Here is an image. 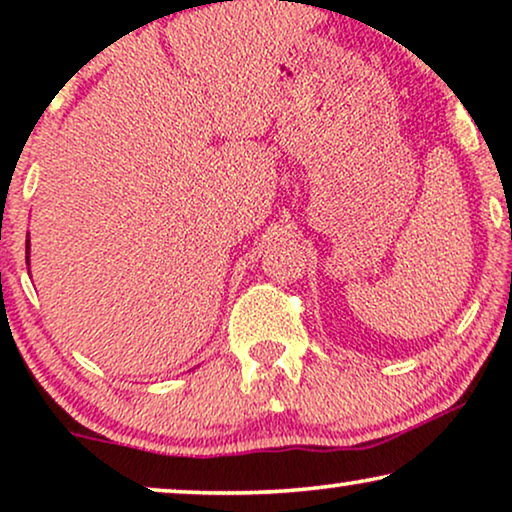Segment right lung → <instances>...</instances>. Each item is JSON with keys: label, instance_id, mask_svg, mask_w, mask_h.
Listing matches in <instances>:
<instances>
[{"label": "right lung", "instance_id": "1", "mask_svg": "<svg viewBox=\"0 0 512 512\" xmlns=\"http://www.w3.org/2000/svg\"><path fill=\"white\" fill-rule=\"evenodd\" d=\"M25 261L30 265V233H27V240H25Z\"/></svg>", "mask_w": 512, "mask_h": 512}]
</instances>
